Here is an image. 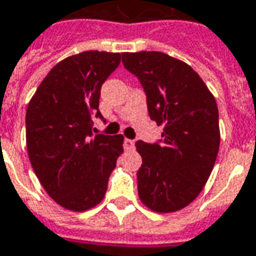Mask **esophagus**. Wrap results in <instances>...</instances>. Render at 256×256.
<instances>
[{"instance_id": "esophagus-1", "label": "esophagus", "mask_w": 256, "mask_h": 256, "mask_svg": "<svg viewBox=\"0 0 256 256\" xmlns=\"http://www.w3.org/2000/svg\"><path fill=\"white\" fill-rule=\"evenodd\" d=\"M134 145H135V142L132 140V139H125L124 140V148L126 150H131L134 149Z\"/></svg>"}]
</instances>
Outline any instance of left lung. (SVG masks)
I'll return each instance as SVG.
<instances>
[{
  "label": "left lung",
  "instance_id": "obj_1",
  "mask_svg": "<svg viewBox=\"0 0 256 256\" xmlns=\"http://www.w3.org/2000/svg\"><path fill=\"white\" fill-rule=\"evenodd\" d=\"M122 64L144 86L152 120L164 126L162 145H135L139 199L156 213L181 210L204 190L219 153L214 96L190 65L164 52H124Z\"/></svg>",
  "mask_w": 256,
  "mask_h": 256
}]
</instances>
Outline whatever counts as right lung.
Segmentation results:
<instances>
[{"label":"right lung","instance_id":"1","mask_svg":"<svg viewBox=\"0 0 256 256\" xmlns=\"http://www.w3.org/2000/svg\"><path fill=\"white\" fill-rule=\"evenodd\" d=\"M121 61L120 52L84 51L46 75L26 110V148L34 174L54 202L84 212L104 198L124 152L122 135H93L100 89Z\"/></svg>","mask_w":256,"mask_h":256}]
</instances>
